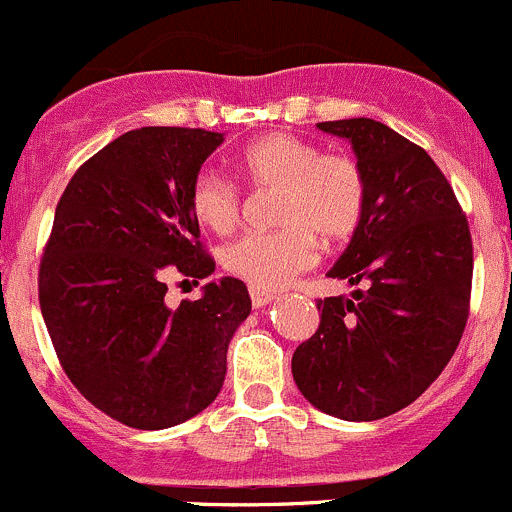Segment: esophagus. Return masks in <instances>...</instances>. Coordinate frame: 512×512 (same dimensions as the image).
Wrapping results in <instances>:
<instances>
[{
    "label": "esophagus",
    "mask_w": 512,
    "mask_h": 512,
    "mask_svg": "<svg viewBox=\"0 0 512 512\" xmlns=\"http://www.w3.org/2000/svg\"><path fill=\"white\" fill-rule=\"evenodd\" d=\"M249 293H251V303H254V308H263L266 303H271L273 298H276L271 291H261V288H249Z\"/></svg>",
    "instance_id": "esophagus-1"
}]
</instances>
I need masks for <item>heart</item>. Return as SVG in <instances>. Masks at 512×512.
Masks as SVG:
<instances>
[{
    "instance_id": "heart-1",
    "label": "heart",
    "mask_w": 512,
    "mask_h": 512,
    "mask_svg": "<svg viewBox=\"0 0 512 512\" xmlns=\"http://www.w3.org/2000/svg\"><path fill=\"white\" fill-rule=\"evenodd\" d=\"M239 169L256 189L276 191L273 221L281 229L246 234L221 254L226 273L261 291L288 286L316 263V239H351L366 214V176L343 154H326L293 134H268L246 146ZM191 211L214 234H229L241 214L239 189L214 171L196 176Z\"/></svg>"
}]
</instances>
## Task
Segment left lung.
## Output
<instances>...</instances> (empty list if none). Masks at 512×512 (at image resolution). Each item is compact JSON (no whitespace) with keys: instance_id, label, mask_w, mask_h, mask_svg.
Instances as JSON below:
<instances>
[{"instance_id":"left-lung-1","label":"left lung","mask_w":512,"mask_h":512,"mask_svg":"<svg viewBox=\"0 0 512 512\" xmlns=\"http://www.w3.org/2000/svg\"><path fill=\"white\" fill-rule=\"evenodd\" d=\"M346 139L366 176V214L331 278L366 291L318 301L321 323L291 358L311 406L378 421L440 376L468 321L473 241L443 171L421 146L373 119L316 124Z\"/></svg>"}]
</instances>
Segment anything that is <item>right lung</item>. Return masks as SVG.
<instances>
[{
  "instance_id": "obj_1",
  "label": "right lung",
  "mask_w": 512,
  "mask_h": 512,
  "mask_svg": "<svg viewBox=\"0 0 512 512\" xmlns=\"http://www.w3.org/2000/svg\"><path fill=\"white\" fill-rule=\"evenodd\" d=\"M224 134L141 126L72 176L39 268V306L69 381L139 430L179 426L219 396L226 351L249 318L246 283L224 276L199 301L166 303L169 278L214 273L191 186Z\"/></svg>"
}]
</instances>
